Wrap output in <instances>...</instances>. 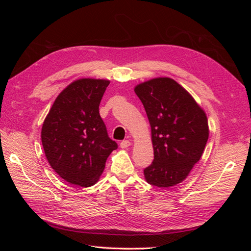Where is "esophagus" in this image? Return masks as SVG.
Listing matches in <instances>:
<instances>
[{"instance_id":"esophagus-1","label":"esophagus","mask_w":251,"mask_h":251,"mask_svg":"<svg viewBox=\"0 0 251 251\" xmlns=\"http://www.w3.org/2000/svg\"><path fill=\"white\" fill-rule=\"evenodd\" d=\"M131 146V142L128 140H123L120 142V148L121 149H126Z\"/></svg>"}]
</instances>
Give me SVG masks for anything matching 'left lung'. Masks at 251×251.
<instances>
[{
	"label": "left lung",
	"mask_w": 251,
	"mask_h": 251,
	"mask_svg": "<svg viewBox=\"0 0 251 251\" xmlns=\"http://www.w3.org/2000/svg\"><path fill=\"white\" fill-rule=\"evenodd\" d=\"M134 91L147 112L154 148V160L144 169V178L157 187L176 185L203 154L209 134L206 114L169 77L144 81Z\"/></svg>",
	"instance_id": "obj_1"
}]
</instances>
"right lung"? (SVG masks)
Segmentation results:
<instances>
[{
	"label": "right lung",
	"instance_id": "1",
	"mask_svg": "<svg viewBox=\"0 0 251 251\" xmlns=\"http://www.w3.org/2000/svg\"><path fill=\"white\" fill-rule=\"evenodd\" d=\"M110 81L81 78L56 97L42 127V143L51 168L60 178L81 187L94 185L105 161L118 148L100 115Z\"/></svg>",
	"mask_w": 251,
	"mask_h": 251
}]
</instances>
